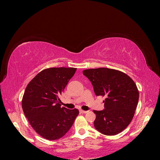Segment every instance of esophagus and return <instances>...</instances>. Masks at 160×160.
<instances>
[{
	"label": "esophagus",
	"mask_w": 160,
	"mask_h": 160,
	"mask_svg": "<svg viewBox=\"0 0 160 160\" xmlns=\"http://www.w3.org/2000/svg\"><path fill=\"white\" fill-rule=\"evenodd\" d=\"M80 112L81 113H87L88 112V111H83V110H80Z\"/></svg>",
	"instance_id": "1"
}]
</instances>
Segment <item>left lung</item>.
<instances>
[{"label":"left lung","instance_id":"obj_1","mask_svg":"<svg viewBox=\"0 0 160 160\" xmlns=\"http://www.w3.org/2000/svg\"><path fill=\"white\" fill-rule=\"evenodd\" d=\"M83 75L93 87L97 96H105L104 109L93 110L95 129L106 135L122 132L132 122L139 100L134 81L124 72L108 68L86 69Z\"/></svg>","mask_w":160,"mask_h":160}]
</instances>
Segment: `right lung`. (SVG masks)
<instances>
[{
    "mask_svg": "<svg viewBox=\"0 0 160 160\" xmlns=\"http://www.w3.org/2000/svg\"><path fill=\"white\" fill-rule=\"evenodd\" d=\"M76 70L72 67L47 69L27 86L22 101L24 113L32 128L43 138H61L79 115L78 109L61 107L59 99Z\"/></svg>",
    "mask_w": 160,
    "mask_h": 160,
    "instance_id": "right-lung-1",
    "label": "right lung"
}]
</instances>
